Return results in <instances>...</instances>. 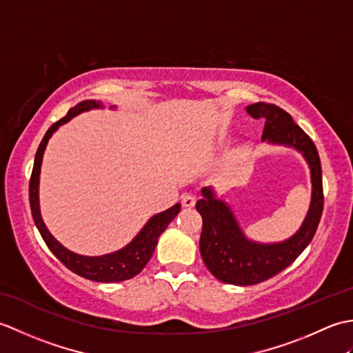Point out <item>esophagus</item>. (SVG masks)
<instances>
[{
    "label": "esophagus",
    "mask_w": 353,
    "mask_h": 353,
    "mask_svg": "<svg viewBox=\"0 0 353 353\" xmlns=\"http://www.w3.org/2000/svg\"><path fill=\"white\" fill-rule=\"evenodd\" d=\"M182 205L185 208H192L194 205H196V197L191 196V194H183V196H182Z\"/></svg>",
    "instance_id": "esophagus-1"
}]
</instances>
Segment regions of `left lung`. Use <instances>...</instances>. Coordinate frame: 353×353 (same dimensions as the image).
I'll return each mask as SVG.
<instances>
[{
	"label": "left lung",
	"instance_id": "obj_1",
	"mask_svg": "<svg viewBox=\"0 0 353 353\" xmlns=\"http://www.w3.org/2000/svg\"><path fill=\"white\" fill-rule=\"evenodd\" d=\"M247 114L265 121L262 141L272 145L294 148L303 156L311 172V203L302 226L294 235L279 243H258L244 234L230 206L216 199L211 186L201 188L196 209L203 219L200 253L216 279L230 285H254L281 273L297 259L316 235L323 212V185L319 152L311 138L290 114L276 104L254 103Z\"/></svg>",
	"mask_w": 353,
	"mask_h": 353
}]
</instances>
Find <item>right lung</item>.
<instances>
[{
  "label": "right lung",
  "instance_id": "1",
  "mask_svg": "<svg viewBox=\"0 0 353 353\" xmlns=\"http://www.w3.org/2000/svg\"><path fill=\"white\" fill-rule=\"evenodd\" d=\"M103 103L97 100H85L80 101L76 106L68 110L66 117H63L61 121L52 124L45 133L42 142L37 148L34 156V165L32 171V179H30V208H32V215L37 230L42 235L45 244L48 249L54 253V256L62 262V264L70 268L71 272L85 277V279L94 281V282H103V283H112V282H123L127 279L137 276L142 272V268L147 265V262L152 258V254L157 245V238L161 236L162 232L167 229L168 224L176 219V215L181 212V203H176L170 209L163 212L153 215L144 228H142L138 235L134 236L132 241L124 245L123 249L117 252L101 254V256H86V254H79L76 252H71L63 247L57 239L51 235L48 228L45 226L41 215V206H39V177H41V167L45 148L50 138L54 134L59 127L66 124L83 112L92 110V109H103ZM117 106H110V109H115Z\"/></svg>",
  "mask_w": 353,
  "mask_h": 353
}]
</instances>
